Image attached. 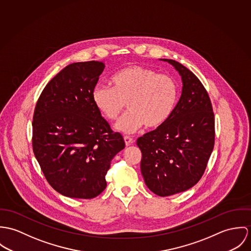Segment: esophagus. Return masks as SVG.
Returning <instances> with one entry per match:
<instances>
[{"label": "esophagus", "instance_id": "obj_1", "mask_svg": "<svg viewBox=\"0 0 251 251\" xmlns=\"http://www.w3.org/2000/svg\"><path fill=\"white\" fill-rule=\"evenodd\" d=\"M124 141H125V144H126V146H129V145H132V144H134V142H135V139H132L131 137L125 136V137H124Z\"/></svg>", "mask_w": 251, "mask_h": 251}]
</instances>
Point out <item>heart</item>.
<instances>
[{"instance_id":"obj_1","label":"heart","mask_w":251,"mask_h":251,"mask_svg":"<svg viewBox=\"0 0 251 251\" xmlns=\"http://www.w3.org/2000/svg\"><path fill=\"white\" fill-rule=\"evenodd\" d=\"M112 87L96 86L92 101L107 119L114 121L126 104L129 112L117 122L116 129L132 134L145 125L148 129L163 126L176 107L178 84L166 74L140 65H130L114 73Z\"/></svg>"}]
</instances>
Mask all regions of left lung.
Listing matches in <instances>:
<instances>
[{"label": "left lung", "instance_id": "8db88e82", "mask_svg": "<svg viewBox=\"0 0 251 251\" xmlns=\"http://www.w3.org/2000/svg\"><path fill=\"white\" fill-rule=\"evenodd\" d=\"M180 74L181 97L167 122L137 140L140 170L148 189L159 196L185 192L200 180L215 144V117L208 92L195 74L163 58Z\"/></svg>", "mask_w": 251, "mask_h": 251}]
</instances>
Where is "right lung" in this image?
<instances>
[{
	"mask_svg": "<svg viewBox=\"0 0 251 251\" xmlns=\"http://www.w3.org/2000/svg\"><path fill=\"white\" fill-rule=\"evenodd\" d=\"M104 68L95 60L67 65L44 87L34 109V156L48 183L64 196L100 195L113 157L125 147L92 101Z\"/></svg>",
	"mask_w": 251,
	"mask_h": 251,
	"instance_id": "right-lung-1",
	"label": "right lung"
}]
</instances>
